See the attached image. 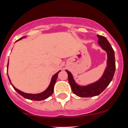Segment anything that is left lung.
<instances>
[{
	"mask_svg": "<svg viewBox=\"0 0 128 128\" xmlns=\"http://www.w3.org/2000/svg\"><path fill=\"white\" fill-rule=\"evenodd\" d=\"M98 44L107 54L106 66L102 77L98 80L86 86H80L75 81L72 73L66 70L68 74V80L74 94L80 97H91L101 94L108 87L113 79L115 72V58L114 52L106 38L103 36L96 34Z\"/></svg>",
	"mask_w": 128,
	"mask_h": 128,
	"instance_id": "1",
	"label": "left lung"
}]
</instances>
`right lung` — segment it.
<instances>
[{"mask_svg":"<svg viewBox=\"0 0 128 128\" xmlns=\"http://www.w3.org/2000/svg\"><path fill=\"white\" fill-rule=\"evenodd\" d=\"M24 38H26V36L22 37V38H20L18 40L16 41V42ZM8 64H7V69H8ZM60 71V70H59L58 72H56L54 75H53V76H52V78H51V82H50V85H49V86L48 87V88L45 90H44L43 92H42L41 93H39V94H28V93L24 92L18 90V89L16 88V87H15V86L12 84L11 80H10V78H9L8 73H7V76H8L9 81H10V84H11V85L12 86V87H14V88L15 89V90H16V91L20 95L24 96V97L25 98L28 99V100H35V101H40V100H45V99L48 98L50 97V96L52 95V93H53L54 92V85L55 84H56L57 78H58V74L59 73V72Z\"/></svg>","mask_w":128,"mask_h":128,"instance_id":"obj_1","label":"right lung"}]
</instances>
